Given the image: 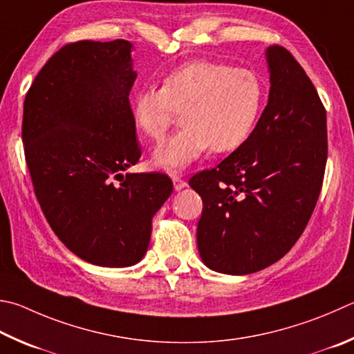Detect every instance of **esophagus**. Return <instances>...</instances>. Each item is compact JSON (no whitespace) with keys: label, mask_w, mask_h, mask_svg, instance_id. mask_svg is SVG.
I'll return each instance as SVG.
<instances>
[{"label":"esophagus","mask_w":354,"mask_h":354,"mask_svg":"<svg viewBox=\"0 0 354 354\" xmlns=\"http://www.w3.org/2000/svg\"><path fill=\"white\" fill-rule=\"evenodd\" d=\"M171 181H173V185H175V190L176 192L187 187V183H185L184 179H181V176H178V175H173L171 176Z\"/></svg>","instance_id":"esophagus-1"}]
</instances>
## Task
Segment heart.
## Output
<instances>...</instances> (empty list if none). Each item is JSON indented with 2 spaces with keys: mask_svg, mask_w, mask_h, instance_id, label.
Instances as JSON below:
<instances>
[{
  "mask_svg": "<svg viewBox=\"0 0 354 354\" xmlns=\"http://www.w3.org/2000/svg\"><path fill=\"white\" fill-rule=\"evenodd\" d=\"M263 105V83L254 71L196 60L173 69L164 86L144 85L131 99L136 127L160 140L178 110L183 127L153 151V164L181 171L212 149L226 153L246 142Z\"/></svg>",
  "mask_w": 354,
  "mask_h": 354,
  "instance_id": "b5f03b06",
  "label": "heart"
}]
</instances>
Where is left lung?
I'll return each mask as SVG.
<instances>
[{
    "mask_svg": "<svg viewBox=\"0 0 354 354\" xmlns=\"http://www.w3.org/2000/svg\"><path fill=\"white\" fill-rule=\"evenodd\" d=\"M268 105L232 155L190 178L203 198L196 241L212 271L246 275L280 260L310 221L322 189L326 111L281 46L266 49Z\"/></svg>",
    "mask_w": 354,
    "mask_h": 354,
    "instance_id": "8db88e82",
    "label": "left lung"
}]
</instances>
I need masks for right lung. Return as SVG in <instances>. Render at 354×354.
<instances>
[{
	"mask_svg": "<svg viewBox=\"0 0 354 354\" xmlns=\"http://www.w3.org/2000/svg\"><path fill=\"white\" fill-rule=\"evenodd\" d=\"M131 53L125 40L66 44L24 100V155L43 214L71 252L104 268L144 259L153 216L173 190L162 173L124 175L140 158Z\"/></svg>",
	"mask_w": 354,
	"mask_h": 354,
	"instance_id": "right-lung-1",
	"label": "right lung"
}]
</instances>
